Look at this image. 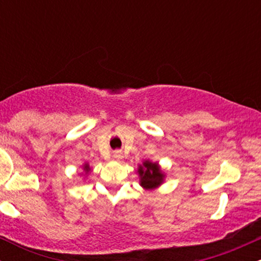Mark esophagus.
<instances>
[{"label":"esophagus","mask_w":261,"mask_h":261,"mask_svg":"<svg viewBox=\"0 0 261 261\" xmlns=\"http://www.w3.org/2000/svg\"><path fill=\"white\" fill-rule=\"evenodd\" d=\"M114 155H115V157H116V158H120V157H121L120 152H115V153H114Z\"/></svg>","instance_id":"34e87169"}]
</instances>
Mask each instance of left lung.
Listing matches in <instances>:
<instances>
[{
  "mask_svg": "<svg viewBox=\"0 0 261 261\" xmlns=\"http://www.w3.org/2000/svg\"><path fill=\"white\" fill-rule=\"evenodd\" d=\"M139 173L141 176V185L146 189H152L158 187L163 181V174L158 168L157 163L145 162L143 167L140 166Z\"/></svg>",
  "mask_w": 261,
  "mask_h": 261,
  "instance_id": "8db88e82",
  "label": "left lung"
}]
</instances>
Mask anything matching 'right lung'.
I'll return each mask as SVG.
<instances>
[{
    "label": "right lung",
    "instance_id": "add662e5",
    "mask_svg": "<svg viewBox=\"0 0 261 261\" xmlns=\"http://www.w3.org/2000/svg\"><path fill=\"white\" fill-rule=\"evenodd\" d=\"M85 170H87V172H88V170H89V167H88V164H86V166H85Z\"/></svg>",
    "mask_w": 261,
    "mask_h": 261
}]
</instances>
